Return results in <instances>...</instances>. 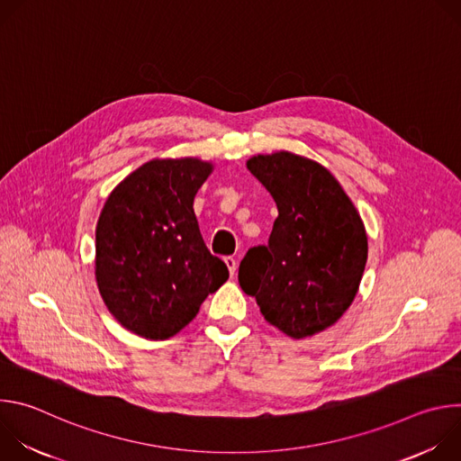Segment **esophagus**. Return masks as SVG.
<instances>
[{"label":"esophagus","mask_w":461,"mask_h":461,"mask_svg":"<svg viewBox=\"0 0 461 461\" xmlns=\"http://www.w3.org/2000/svg\"><path fill=\"white\" fill-rule=\"evenodd\" d=\"M224 262H226V267H228L230 274L233 276V274L237 272V258H235V257H226V258H224Z\"/></svg>","instance_id":"34e87169"}]
</instances>
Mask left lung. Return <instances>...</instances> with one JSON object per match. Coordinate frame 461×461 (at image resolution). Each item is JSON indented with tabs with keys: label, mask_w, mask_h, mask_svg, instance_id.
<instances>
[{
	"label": "left lung",
	"mask_w": 461,
	"mask_h": 461,
	"mask_svg": "<svg viewBox=\"0 0 461 461\" xmlns=\"http://www.w3.org/2000/svg\"><path fill=\"white\" fill-rule=\"evenodd\" d=\"M279 210L268 244L248 249L240 288L294 339L332 326L352 304L368 255L363 221L334 175L279 151L246 162Z\"/></svg>",
	"instance_id": "left-lung-1"
}]
</instances>
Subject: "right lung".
<instances>
[{
	"label": "right lung",
	"mask_w": 461,
	"mask_h": 461,
	"mask_svg": "<svg viewBox=\"0 0 461 461\" xmlns=\"http://www.w3.org/2000/svg\"><path fill=\"white\" fill-rule=\"evenodd\" d=\"M213 166L149 160L107 196L96 224V283L113 317L146 339H167L230 277L193 212Z\"/></svg>",
	"instance_id": "1"
}]
</instances>
